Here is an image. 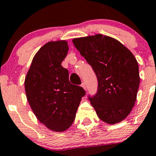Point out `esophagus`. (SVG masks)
Instances as JSON below:
<instances>
[{"label":"esophagus","instance_id":"1","mask_svg":"<svg viewBox=\"0 0 156 156\" xmlns=\"http://www.w3.org/2000/svg\"><path fill=\"white\" fill-rule=\"evenodd\" d=\"M81 87H82L83 88H84V90H86V88H87V87H86V84H85V83H84V82H83L82 83V84H81Z\"/></svg>","mask_w":156,"mask_h":156}]
</instances>
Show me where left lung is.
<instances>
[{"mask_svg": "<svg viewBox=\"0 0 156 156\" xmlns=\"http://www.w3.org/2000/svg\"><path fill=\"white\" fill-rule=\"evenodd\" d=\"M72 42L97 76V93L88 99L98 117L108 124L122 122L134 106L139 89V66L134 56L119 41L103 34Z\"/></svg>", "mask_w": 156, "mask_h": 156, "instance_id": "obj_1", "label": "left lung"}]
</instances>
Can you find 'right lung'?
<instances>
[{"label": "right lung", "mask_w": 156, "mask_h": 156, "mask_svg": "<svg viewBox=\"0 0 156 156\" xmlns=\"http://www.w3.org/2000/svg\"><path fill=\"white\" fill-rule=\"evenodd\" d=\"M69 50L66 41L48 42L31 62L25 90L37 119L50 130L64 131L75 120L81 97L86 92L69 80V71L61 65Z\"/></svg>", "instance_id": "obj_1"}]
</instances>
